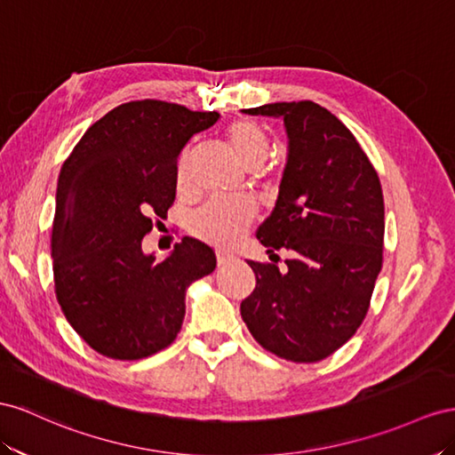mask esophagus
<instances>
[{
    "instance_id": "1",
    "label": "esophagus",
    "mask_w": 455,
    "mask_h": 455,
    "mask_svg": "<svg viewBox=\"0 0 455 455\" xmlns=\"http://www.w3.org/2000/svg\"><path fill=\"white\" fill-rule=\"evenodd\" d=\"M232 255H228V253H225V251H217V265L219 267H225V265H228L230 261H232Z\"/></svg>"
}]
</instances>
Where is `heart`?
I'll return each instance as SVG.
<instances>
[{"mask_svg":"<svg viewBox=\"0 0 455 455\" xmlns=\"http://www.w3.org/2000/svg\"><path fill=\"white\" fill-rule=\"evenodd\" d=\"M227 140L245 170L253 172L265 164L270 150V140L265 129L259 124L251 120L232 122L227 129ZM190 162V150H185L177 164V183L180 188L188 187ZM253 217L255 205L248 200L215 198L194 213L190 227L196 236L228 248V245L240 240Z\"/></svg>","mask_w":455,"mask_h":455,"instance_id":"1","label":"heart"}]
</instances>
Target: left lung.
<instances>
[{
	"instance_id": "obj_1",
	"label": "left lung",
	"mask_w": 455,
	"mask_h": 455,
	"mask_svg": "<svg viewBox=\"0 0 455 455\" xmlns=\"http://www.w3.org/2000/svg\"><path fill=\"white\" fill-rule=\"evenodd\" d=\"M243 112L282 118L288 133L278 200L257 240L290 259L282 272L248 261L257 283L240 305L242 320L268 353L318 362L356 333L370 308L383 265L379 177L345 124L313 100Z\"/></svg>"
}]
</instances>
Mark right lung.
Returning a JSON list of instances; mask_svg holds the SVG:
<instances>
[{
  "mask_svg": "<svg viewBox=\"0 0 455 455\" xmlns=\"http://www.w3.org/2000/svg\"><path fill=\"white\" fill-rule=\"evenodd\" d=\"M217 112L132 100L91 125L60 167L51 257L57 301L99 355L139 360L170 347L187 288L212 275L210 245L185 236L164 261L142 251L175 200L177 160Z\"/></svg>",
  "mask_w": 455,
  "mask_h": 455,
  "instance_id": "1",
  "label": "right lung"
}]
</instances>
